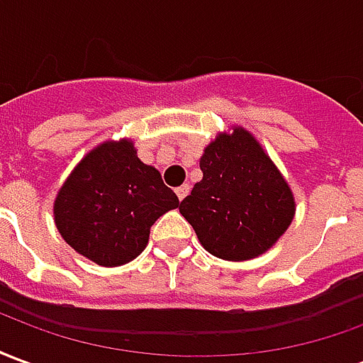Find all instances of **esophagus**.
Listing matches in <instances>:
<instances>
[{
	"label": "esophagus",
	"instance_id": "34e87169",
	"mask_svg": "<svg viewBox=\"0 0 363 363\" xmlns=\"http://www.w3.org/2000/svg\"><path fill=\"white\" fill-rule=\"evenodd\" d=\"M174 192H177V196H179V200H184V198L189 196L190 184H182V186H179V189L174 190Z\"/></svg>",
	"mask_w": 363,
	"mask_h": 363
}]
</instances>
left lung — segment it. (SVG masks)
Listing matches in <instances>:
<instances>
[{"label": "left lung", "mask_w": 363, "mask_h": 363, "mask_svg": "<svg viewBox=\"0 0 363 363\" xmlns=\"http://www.w3.org/2000/svg\"><path fill=\"white\" fill-rule=\"evenodd\" d=\"M202 181L179 212L206 251L223 260L267 252L289 228L296 200L278 167L245 128L218 134L200 157Z\"/></svg>", "instance_id": "8db88e82"}]
</instances>
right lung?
Returning <instances> with one entry per match:
<instances>
[{
	"label": "right lung",
	"mask_w": 363,
	"mask_h": 363,
	"mask_svg": "<svg viewBox=\"0 0 363 363\" xmlns=\"http://www.w3.org/2000/svg\"><path fill=\"white\" fill-rule=\"evenodd\" d=\"M177 206L161 173L124 138L79 161L54 200V221L75 252L99 267H120L145 249L151 225Z\"/></svg>",
	"instance_id": "1"
}]
</instances>
